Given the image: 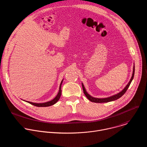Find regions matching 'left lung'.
Masks as SVG:
<instances>
[{
	"mask_svg": "<svg viewBox=\"0 0 147 147\" xmlns=\"http://www.w3.org/2000/svg\"><path fill=\"white\" fill-rule=\"evenodd\" d=\"M134 65L133 66V74H132V76L131 77V79L129 81V83L127 84V85L125 87V88L121 91L119 93L116 94H114V95H113L110 97H106V98H95V97H93L92 96H91L90 94H89L86 91L85 89V87L83 85V84L82 83V89H83V91H84V93L85 94V95L86 96V97H87V98L92 102H94V103H107V102H112V101H114L115 100H117L119 98H120L121 97H122L125 93V92H126V90H127L128 88L129 87L133 79V77H134Z\"/></svg>",
	"mask_w": 147,
	"mask_h": 147,
	"instance_id": "8db88e82",
	"label": "left lung"
}]
</instances>
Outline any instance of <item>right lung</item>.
<instances>
[{"label": "right lung", "instance_id": "add662e5", "mask_svg": "<svg viewBox=\"0 0 147 147\" xmlns=\"http://www.w3.org/2000/svg\"><path fill=\"white\" fill-rule=\"evenodd\" d=\"M63 80L61 81V83L60 84V86H59V92L57 94V95L56 96V97H55V98L54 99H53L52 100H50L49 102H45V103H33V102H28V101H26V102L34 106H37V107H48V106H51L52 105H54V104H55L60 99L61 97V94H62V90H61V85H62V82H63ZM25 101V100H24Z\"/></svg>", "mask_w": 147, "mask_h": 147}]
</instances>
